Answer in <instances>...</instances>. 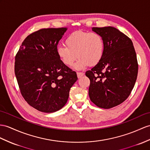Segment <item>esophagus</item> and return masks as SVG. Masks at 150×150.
Listing matches in <instances>:
<instances>
[{
	"label": "esophagus",
	"mask_w": 150,
	"mask_h": 150,
	"mask_svg": "<svg viewBox=\"0 0 150 150\" xmlns=\"http://www.w3.org/2000/svg\"><path fill=\"white\" fill-rule=\"evenodd\" d=\"M84 74H85V73L83 72H77V75H78V78H80L81 77H82L83 76H84Z\"/></svg>",
	"instance_id": "esophagus-1"
}]
</instances>
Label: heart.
<instances>
[{
    "mask_svg": "<svg viewBox=\"0 0 150 150\" xmlns=\"http://www.w3.org/2000/svg\"><path fill=\"white\" fill-rule=\"evenodd\" d=\"M65 46L57 47V54L62 62L72 66L78 57L75 67L81 69L88 65L93 66L100 61L104 53V42L96 32L76 31L65 39Z\"/></svg>",
    "mask_w": 150,
    "mask_h": 150,
    "instance_id": "1",
    "label": "heart"
}]
</instances>
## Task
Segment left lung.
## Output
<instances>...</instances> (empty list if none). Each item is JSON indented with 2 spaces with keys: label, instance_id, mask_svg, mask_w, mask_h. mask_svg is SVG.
<instances>
[{
  "label": "left lung",
  "instance_id": "8db88e82",
  "mask_svg": "<svg viewBox=\"0 0 150 150\" xmlns=\"http://www.w3.org/2000/svg\"><path fill=\"white\" fill-rule=\"evenodd\" d=\"M104 42L100 61L85 75L90 80L91 101L104 109L115 107L129 97L138 73L136 53L131 39L112 27H96Z\"/></svg>",
  "mask_w": 150,
  "mask_h": 150
}]
</instances>
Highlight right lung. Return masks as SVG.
Segmentation results:
<instances>
[{
  "instance_id": "1",
  "label": "right lung",
  "mask_w": 150,
  "mask_h": 150,
  "mask_svg": "<svg viewBox=\"0 0 150 150\" xmlns=\"http://www.w3.org/2000/svg\"><path fill=\"white\" fill-rule=\"evenodd\" d=\"M66 28H42L32 32L17 52L14 72L21 96L37 110L53 112L67 103L78 80L75 71L57 54V45Z\"/></svg>"
}]
</instances>
